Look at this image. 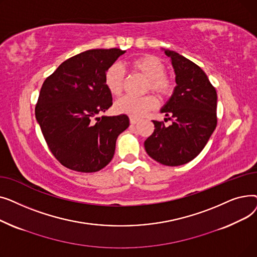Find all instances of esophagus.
<instances>
[{"label":"esophagus","mask_w":257,"mask_h":257,"mask_svg":"<svg viewBox=\"0 0 257 257\" xmlns=\"http://www.w3.org/2000/svg\"><path fill=\"white\" fill-rule=\"evenodd\" d=\"M140 121V119L139 118H136V117H130V124L131 125H136V124H138Z\"/></svg>","instance_id":"esophagus-1"}]
</instances>
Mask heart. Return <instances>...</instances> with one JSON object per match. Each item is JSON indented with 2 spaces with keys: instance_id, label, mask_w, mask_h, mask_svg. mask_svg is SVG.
Instances as JSON below:
<instances>
[{
  "instance_id": "b5f03b06",
  "label": "heart",
  "mask_w": 257,
  "mask_h": 257,
  "mask_svg": "<svg viewBox=\"0 0 257 257\" xmlns=\"http://www.w3.org/2000/svg\"><path fill=\"white\" fill-rule=\"evenodd\" d=\"M132 69L137 73L148 79L146 86L147 91H154L158 96L168 98L174 91V81L166 74V65L154 56H144L133 60L130 63ZM105 85L112 96L119 97L124 91L126 84V74L119 63H113L108 67L105 74ZM157 99L148 94L143 98L126 97L118 100L114 108L119 113H124L132 117H141L155 109Z\"/></svg>"
}]
</instances>
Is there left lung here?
Masks as SVG:
<instances>
[{"label":"left lung","instance_id":"8db88e82","mask_svg":"<svg viewBox=\"0 0 257 257\" xmlns=\"http://www.w3.org/2000/svg\"><path fill=\"white\" fill-rule=\"evenodd\" d=\"M165 53L172 60L177 86L161 112L173 123L167 127L153 120L155 129L145 141V149L157 163L177 167L203 150L217 127V91L196 63L174 51Z\"/></svg>","mask_w":257,"mask_h":257}]
</instances>
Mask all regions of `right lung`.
Instances as JSON below:
<instances>
[{
    "mask_svg": "<svg viewBox=\"0 0 257 257\" xmlns=\"http://www.w3.org/2000/svg\"><path fill=\"white\" fill-rule=\"evenodd\" d=\"M125 52L113 48L77 54L43 83L35 116L50 151L63 167L92 173L111 161L116 139L129 127V117L97 115L112 105L104 78Z\"/></svg>",
    "mask_w": 257,
    "mask_h": 257,
    "instance_id": "1",
    "label": "right lung"
}]
</instances>
